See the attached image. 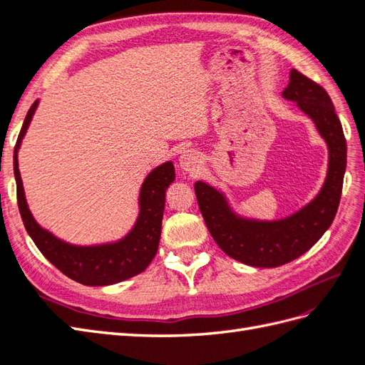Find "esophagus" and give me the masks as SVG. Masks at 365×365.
I'll use <instances>...</instances> for the list:
<instances>
[{
  "instance_id": "obj_1",
  "label": "esophagus",
  "mask_w": 365,
  "mask_h": 365,
  "mask_svg": "<svg viewBox=\"0 0 365 365\" xmlns=\"http://www.w3.org/2000/svg\"><path fill=\"white\" fill-rule=\"evenodd\" d=\"M201 157L195 150H184L180 157V165L185 170L195 173L201 168Z\"/></svg>"
}]
</instances>
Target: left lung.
Returning a JSON list of instances; mask_svg holds the SVG:
<instances>
[{"label":"left lung","instance_id":"1","mask_svg":"<svg viewBox=\"0 0 365 365\" xmlns=\"http://www.w3.org/2000/svg\"><path fill=\"white\" fill-rule=\"evenodd\" d=\"M282 96L295 102L312 118L329 148L326 181L315 200L280 220H254L237 216L225 196L202 181L195 182L197 205L215 242L227 256L257 268H275L300 257L332 225L344 181L347 146L341 121L323 86L297 70Z\"/></svg>","mask_w":365,"mask_h":365}]
</instances>
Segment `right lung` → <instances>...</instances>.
Segmentation results:
<instances>
[{"mask_svg": "<svg viewBox=\"0 0 365 365\" xmlns=\"http://www.w3.org/2000/svg\"><path fill=\"white\" fill-rule=\"evenodd\" d=\"M39 101L33 103L21 128L14 152V170L21 217L35 245L61 272L86 286H106L123 282L145 271L155 257L161 236L165 190L175 181V168L170 161L158 165L148 176L140 190V213L129 233L114 244L79 247L71 245L43 230L31 216L23 180L18 169V150Z\"/></svg>", "mask_w": 365, "mask_h": 365, "instance_id": "add662e5", "label": "right lung"}]
</instances>
